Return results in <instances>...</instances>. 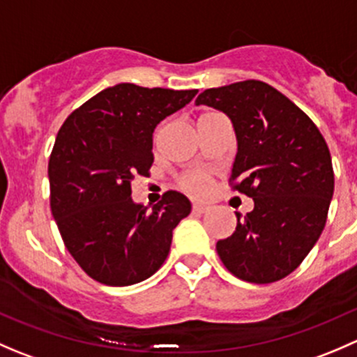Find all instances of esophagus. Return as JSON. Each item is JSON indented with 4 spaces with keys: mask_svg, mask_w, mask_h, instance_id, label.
<instances>
[{
    "mask_svg": "<svg viewBox=\"0 0 357 357\" xmlns=\"http://www.w3.org/2000/svg\"><path fill=\"white\" fill-rule=\"evenodd\" d=\"M192 211L197 212V214H205V212L208 211V207L207 205H202V204H193Z\"/></svg>",
    "mask_w": 357,
    "mask_h": 357,
    "instance_id": "esophagus-1",
    "label": "esophagus"
}]
</instances>
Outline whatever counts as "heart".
<instances>
[{
  "label": "heart",
  "mask_w": 357,
  "mask_h": 357,
  "mask_svg": "<svg viewBox=\"0 0 357 357\" xmlns=\"http://www.w3.org/2000/svg\"><path fill=\"white\" fill-rule=\"evenodd\" d=\"M183 188L193 195H204L211 190V176L205 172H192L183 178Z\"/></svg>",
  "instance_id": "obj_1"
}]
</instances>
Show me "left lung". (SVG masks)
<instances>
[{"mask_svg":"<svg viewBox=\"0 0 357 357\" xmlns=\"http://www.w3.org/2000/svg\"><path fill=\"white\" fill-rule=\"evenodd\" d=\"M197 105L221 110L235 128L233 190L254 200L236 214V229L215 250L243 282L273 283L298 268L318 242L333 197L328 145L314 122L262 81L200 93Z\"/></svg>","mask_w":357,"mask_h":357,"instance_id":"left-lung-1","label":"left lung"}]
</instances>
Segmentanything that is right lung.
<instances>
[{"label":"right lung","mask_w":357,"mask_h":357,"mask_svg":"<svg viewBox=\"0 0 357 357\" xmlns=\"http://www.w3.org/2000/svg\"><path fill=\"white\" fill-rule=\"evenodd\" d=\"M197 93L121 82L89 98L60 128L48 162L52 214L67 250L96 282L135 285L164 264L172 229L192 204L165 192L149 211L132 202L131 183L149 176L158 122Z\"/></svg>","instance_id":"right-lung-1"}]
</instances>
